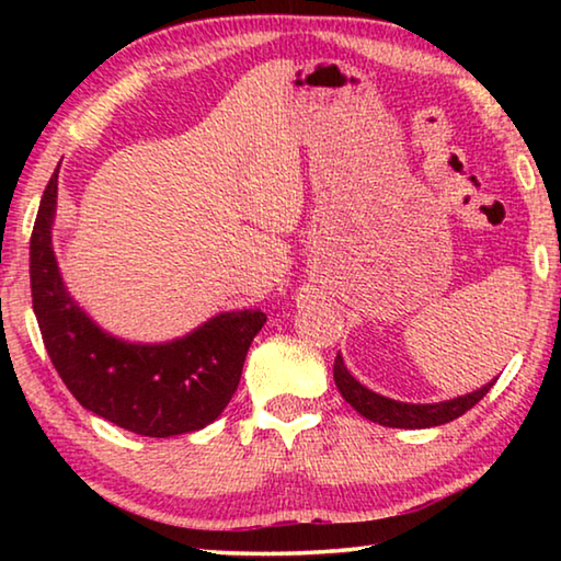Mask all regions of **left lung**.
<instances>
[{
    "label": "left lung",
    "instance_id": "1",
    "mask_svg": "<svg viewBox=\"0 0 561 561\" xmlns=\"http://www.w3.org/2000/svg\"><path fill=\"white\" fill-rule=\"evenodd\" d=\"M334 381H336L339 393L344 396V401L354 408L356 413H360L378 425H386V428H433V425L450 423L462 413H468L474 403H480L482 396H488L490 388L495 386V381H490L482 388H478V391L450 398V401H440V403H403V401H393V398L376 393L371 388H366L364 383L356 381L346 368L344 356L341 354H336V360H334Z\"/></svg>",
    "mask_w": 561,
    "mask_h": 561
}]
</instances>
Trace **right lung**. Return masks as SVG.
<instances>
[{
    "label": "right lung",
    "mask_w": 561,
    "mask_h": 561,
    "mask_svg": "<svg viewBox=\"0 0 561 561\" xmlns=\"http://www.w3.org/2000/svg\"><path fill=\"white\" fill-rule=\"evenodd\" d=\"M59 173L46 185L30 242L32 304L61 381L87 411L123 431L170 438L201 431L240 386L244 356L267 317L222 311L190 334L140 344L101 329L66 289L51 230Z\"/></svg>",
    "instance_id": "obj_1"
}]
</instances>
